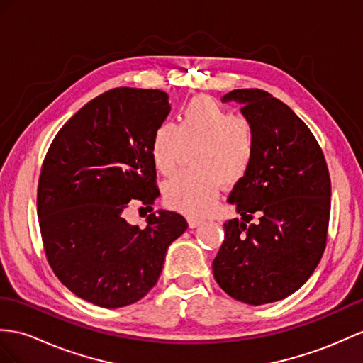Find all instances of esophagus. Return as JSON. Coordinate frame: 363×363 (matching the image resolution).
<instances>
[{
    "instance_id": "obj_1",
    "label": "esophagus",
    "mask_w": 363,
    "mask_h": 363,
    "mask_svg": "<svg viewBox=\"0 0 363 363\" xmlns=\"http://www.w3.org/2000/svg\"><path fill=\"white\" fill-rule=\"evenodd\" d=\"M188 223H189V228H196L201 223V220L196 218V217H188Z\"/></svg>"
}]
</instances>
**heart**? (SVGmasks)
<instances>
[{
  "instance_id": "1",
  "label": "heart",
  "mask_w": 363,
  "mask_h": 363,
  "mask_svg": "<svg viewBox=\"0 0 363 363\" xmlns=\"http://www.w3.org/2000/svg\"><path fill=\"white\" fill-rule=\"evenodd\" d=\"M254 125L209 96H196L183 106L179 123L162 121L151 137L152 163L164 175L179 166L186 146H196L192 164L164 184L167 206L189 216H205L217 203L222 182L235 184L251 169L255 157Z\"/></svg>"
}]
</instances>
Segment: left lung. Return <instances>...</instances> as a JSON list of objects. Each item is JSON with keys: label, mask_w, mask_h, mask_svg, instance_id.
Listing matches in <instances>:
<instances>
[{"label": "left lung", "mask_w": 363, "mask_h": 363, "mask_svg": "<svg viewBox=\"0 0 363 363\" xmlns=\"http://www.w3.org/2000/svg\"><path fill=\"white\" fill-rule=\"evenodd\" d=\"M242 103L255 129L251 169L228 201L242 222H225L212 262L226 294L250 305L288 297L311 277L326 248L331 179L313 132L284 101L262 89H235L223 101ZM254 215L257 224H250Z\"/></svg>", "instance_id": "obj_1"}]
</instances>
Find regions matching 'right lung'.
<instances>
[{
  "label": "right lung",
  "instance_id": "1",
  "mask_svg": "<svg viewBox=\"0 0 363 363\" xmlns=\"http://www.w3.org/2000/svg\"><path fill=\"white\" fill-rule=\"evenodd\" d=\"M169 111L163 91L115 87L69 118L44 157L37 191L44 254L61 284L94 305L143 298L167 246L188 228L171 211L149 214L143 229L123 217L132 200L152 211L160 196L151 137Z\"/></svg>",
  "mask_w": 363,
  "mask_h": 363
}]
</instances>
